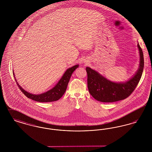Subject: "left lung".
<instances>
[{
  "instance_id": "8db88e82",
  "label": "left lung",
  "mask_w": 152,
  "mask_h": 152,
  "mask_svg": "<svg viewBox=\"0 0 152 152\" xmlns=\"http://www.w3.org/2000/svg\"><path fill=\"white\" fill-rule=\"evenodd\" d=\"M140 53V65L135 75L124 83L111 81L89 67L86 68L88 88L90 94L96 100L103 102L120 101L129 97L134 91L141 77L144 66V55L137 44Z\"/></svg>"
}]
</instances>
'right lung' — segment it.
I'll list each match as a JSON object with an SVG mask.
<instances>
[{"label":"right lung","mask_w":152,"mask_h":152,"mask_svg":"<svg viewBox=\"0 0 152 152\" xmlns=\"http://www.w3.org/2000/svg\"><path fill=\"white\" fill-rule=\"evenodd\" d=\"M79 67V65H74L72 67L66 69L65 73H64L63 76L60 80L58 81L57 84L52 88L48 91L44 92L43 94H30L29 92L26 91L24 89L22 88L21 86L18 84L16 80L15 79V81L17 83L18 87L22 92L26 95V97L31 99L34 101H38V102H52V101H57L60 99L63 95L64 94L65 91L66 89L68 84L69 81L71 77L72 73L75 71V70ZM14 76L15 77L14 73L13 72Z\"/></svg>","instance_id":"obj_1"}]
</instances>
